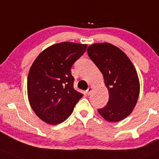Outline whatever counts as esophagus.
<instances>
[{
  "instance_id": "esophagus-1",
  "label": "esophagus",
  "mask_w": 159,
  "mask_h": 159,
  "mask_svg": "<svg viewBox=\"0 0 159 159\" xmlns=\"http://www.w3.org/2000/svg\"><path fill=\"white\" fill-rule=\"evenodd\" d=\"M92 90H93V87H92V86H91V87H89V89H87V93H88V95H90V94H91V93Z\"/></svg>"
}]
</instances>
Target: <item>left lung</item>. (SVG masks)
<instances>
[{"label":"left lung","instance_id":"left-lung-1","mask_svg":"<svg viewBox=\"0 0 159 159\" xmlns=\"http://www.w3.org/2000/svg\"><path fill=\"white\" fill-rule=\"evenodd\" d=\"M87 52L102 73L108 89L109 100L98 112L107 121L122 120L132 112L139 95L136 68L120 48L108 43L91 45Z\"/></svg>","mask_w":159,"mask_h":159}]
</instances>
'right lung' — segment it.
<instances>
[{"label": "right lung", "mask_w": 159, "mask_h": 159, "mask_svg": "<svg viewBox=\"0 0 159 159\" xmlns=\"http://www.w3.org/2000/svg\"><path fill=\"white\" fill-rule=\"evenodd\" d=\"M86 48V44L70 42L52 45L31 66L27 80L29 101L45 122L57 125L66 120L83 97V93L74 89L70 68Z\"/></svg>", "instance_id": "right-lung-1"}]
</instances>
